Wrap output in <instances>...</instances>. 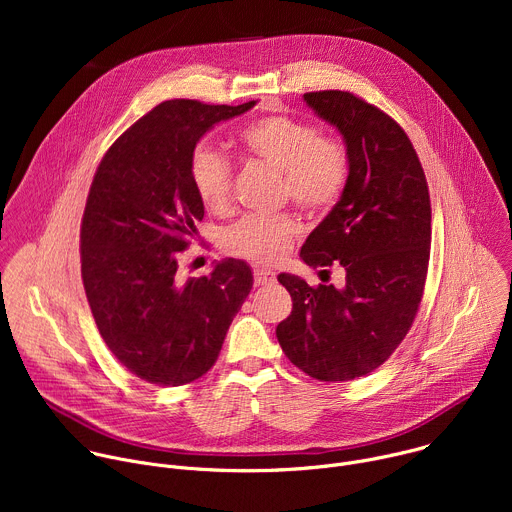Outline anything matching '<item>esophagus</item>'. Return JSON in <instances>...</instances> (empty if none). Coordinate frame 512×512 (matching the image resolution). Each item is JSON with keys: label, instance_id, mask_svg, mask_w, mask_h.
<instances>
[{"label": "esophagus", "instance_id": "esophagus-1", "mask_svg": "<svg viewBox=\"0 0 512 512\" xmlns=\"http://www.w3.org/2000/svg\"><path fill=\"white\" fill-rule=\"evenodd\" d=\"M253 277H255V285H271L275 281V273L265 267H257L253 271Z\"/></svg>", "mask_w": 512, "mask_h": 512}]
</instances>
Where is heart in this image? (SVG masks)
<instances>
[{
	"mask_svg": "<svg viewBox=\"0 0 512 512\" xmlns=\"http://www.w3.org/2000/svg\"><path fill=\"white\" fill-rule=\"evenodd\" d=\"M249 156L281 172V196L310 214L330 210L342 196L350 162L344 145L322 137L318 127L287 115H269L241 131ZM190 180L202 206L223 214L233 198V168L225 154L198 148L190 160ZM289 212L247 214L223 233V249L251 263H275L298 235Z\"/></svg>",
	"mask_w": 512,
	"mask_h": 512,
	"instance_id": "obj_1",
	"label": "heart"
}]
</instances>
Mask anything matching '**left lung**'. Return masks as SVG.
Returning a JSON list of instances; mask_svg holds the SVG:
<instances>
[{"label":"left lung","instance_id":"obj_1","mask_svg":"<svg viewBox=\"0 0 512 512\" xmlns=\"http://www.w3.org/2000/svg\"><path fill=\"white\" fill-rule=\"evenodd\" d=\"M334 125L348 152L346 188L302 247V261L344 269V287H310L279 273L291 314L275 334L285 356L318 381H352L379 369L407 336L431 245V204L407 133L375 105L346 91L304 95Z\"/></svg>","mask_w":512,"mask_h":512}]
</instances>
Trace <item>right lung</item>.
Returning <instances> with one entry per match:
<instances>
[{"label":"right lung","instance_id":"obj_1","mask_svg":"<svg viewBox=\"0 0 512 512\" xmlns=\"http://www.w3.org/2000/svg\"><path fill=\"white\" fill-rule=\"evenodd\" d=\"M255 103L164 101L111 145L93 178L81 225L87 300L115 358L152 385L202 377L253 287L241 259L182 279L178 257L204 216L190 180L196 143Z\"/></svg>","mask_w":512,"mask_h":512}]
</instances>
